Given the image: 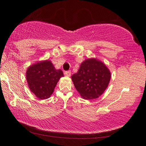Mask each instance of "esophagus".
<instances>
[{"instance_id":"34e87169","label":"esophagus","mask_w":146,"mask_h":146,"mask_svg":"<svg viewBox=\"0 0 146 146\" xmlns=\"http://www.w3.org/2000/svg\"><path fill=\"white\" fill-rule=\"evenodd\" d=\"M64 75L66 76H70L71 75V72L70 71H65L64 72Z\"/></svg>"}]
</instances>
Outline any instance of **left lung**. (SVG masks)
<instances>
[{"label": "left lung", "mask_w": 146, "mask_h": 146, "mask_svg": "<svg viewBox=\"0 0 146 146\" xmlns=\"http://www.w3.org/2000/svg\"><path fill=\"white\" fill-rule=\"evenodd\" d=\"M110 78V72L104 64L94 58L84 61L78 72L72 76L76 89L86 100L96 99L102 94Z\"/></svg>", "instance_id": "obj_1"}]
</instances>
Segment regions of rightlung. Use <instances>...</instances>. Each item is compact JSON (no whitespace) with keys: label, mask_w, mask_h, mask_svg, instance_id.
Segmentation results:
<instances>
[{"label":"right lung","mask_w":146,"mask_h":146,"mask_svg":"<svg viewBox=\"0 0 146 146\" xmlns=\"http://www.w3.org/2000/svg\"><path fill=\"white\" fill-rule=\"evenodd\" d=\"M62 76L63 72L61 70H56L49 60L32 65L27 71V80L30 90L41 100L50 96L58 82Z\"/></svg>","instance_id":"obj_1"}]
</instances>
